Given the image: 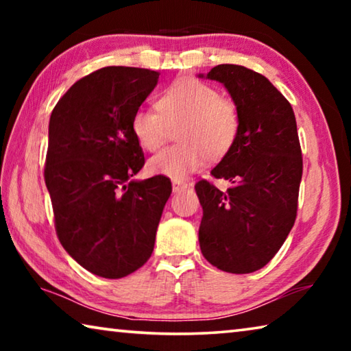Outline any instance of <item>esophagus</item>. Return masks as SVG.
Here are the masks:
<instances>
[{"instance_id": "esophagus-1", "label": "esophagus", "mask_w": 351, "mask_h": 351, "mask_svg": "<svg viewBox=\"0 0 351 351\" xmlns=\"http://www.w3.org/2000/svg\"><path fill=\"white\" fill-rule=\"evenodd\" d=\"M189 187L187 182L184 181H173V192L178 193V192H182V190H186Z\"/></svg>"}]
</instances>
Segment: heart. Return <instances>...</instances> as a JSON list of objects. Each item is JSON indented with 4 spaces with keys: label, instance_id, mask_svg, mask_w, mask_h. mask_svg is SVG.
I'll return each mask as SVG.
<instances>
[{
    "label": "heart",
    "instance_id": "1",
    "mask_svg": "<svg viewBox=\"0 0 351 351\" xmlns=\"http://www.w3.org/2000/svg\"><path fill=\"white\" fill-rule=\"evenodd\" d=\"M158 111L141 108L132 117V132L147 152H156L178 128L180 144L148 161L153 175L182 181L203 167L206 159L221 161L232 150L241 130L240 110L215 86L193 77H181L156 100Z\"/></svg>",
    "mask_w": 351,
    "mask_h": 351
}]
</instances>
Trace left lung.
Masks as SVG:
<instances>
[{"mask_svg": "<svg viewBox=\"0 0 351 351\" xmlns=\"http://www.w3.org/2000/svg\"><path fill=\"white\" fill-rule=\"evenodd\" d=\"M207 79L229 91L241 130L210 171L232 186L221 192L206 180L195 184L203 206L199 247L218 269L249 274L274 257L295 221L304 170L295 116L283 94L252 69L218 64Z\"/></svg>", "mask_w": 351, "mask_h": 351, "instance_id": "left-lung-1", "label": "left lung"}]
</instances>
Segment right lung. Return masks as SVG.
<instances>
[{
	"label": "right lung",
	"mask_w": 351,
	"mask_h": 351,
	"mask_svg": "<svg viewBox=\"0 0 351 351\" xmlns=\"http://www.w3.org/2000/svg\"><path fill=\"white\" fill-rule=\"evenodd\" d=\"M159 73L106 66L77 80L49 119L45 182L56 232L77 263L122 278L147 263L171 193L167 176L132 178L145 158L132 117Z\"/></svg>",
	"instance_id": "obj_1"
}]
</instances>
